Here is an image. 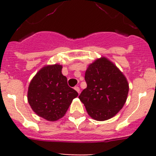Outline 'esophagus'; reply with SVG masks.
<instances>
[{"mask_svg": "<svg viewBox=\"0 0 156 156\" xmlns=\"http://www.w3.org/2000/svg\"><path fill=\"white\" fill-rule=\"evenodd\" d=\"M75 90L77 91V92L78 93V94H79V93H80V88H79V87H75Z\"/></svg>", "mask_w": 156, "mask_h": 156, "instance_id": "1", "label": "esophagus"}]
</instances>
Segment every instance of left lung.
<instances>
[{
  "mask_svg": "<svg viewBox=\"0 0 156 156\" xmlns=\"http://www.w3.org/2000/svg\"><path fill=\"white\" fill-rule=\"evenodd\" d=\"M87 87L79 97L87 114L97 121L114 117L125 105L129 91L126 77L106 57L99 58L85 72Z\"/></svg>",
  "mask_w": 156,
  "mask_h": 156,
  "instance_id": "1",
  "label": "left lung"
}]
</instances>
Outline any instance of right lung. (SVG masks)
Wrapping results in <instances>:
<instances>
[{
    "label": "right lung",
    "mask_w": 156,
    "mask_h": 156,
    "mask_svg": "<svg viewBox=\"0 0 156 156\" xmlns=\"http://www.w3.org/2000/svg\"><path fill=\"white\" fill-rule=\"evenodd\" d=\"M62 69L59 64L44 66L33 77L28 90V102L31 108L37 115L49 122L63 117L73 99L78 95L68 85Z\"/></svg>",
    "instance_id": "1"
}]
</instances>
